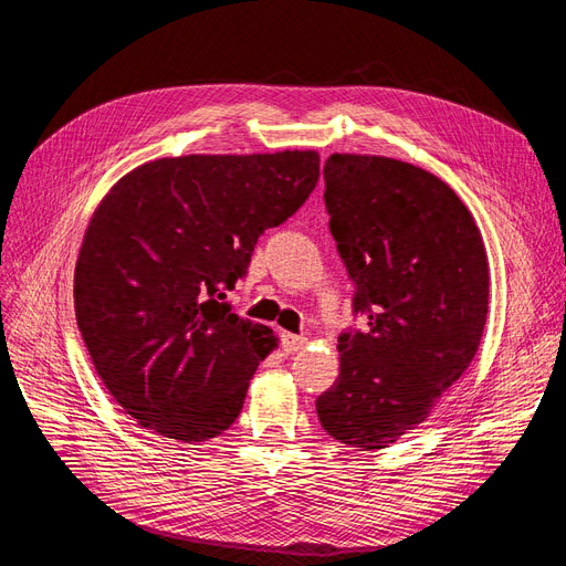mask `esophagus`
I'll return each instance as SVG.
<instances>
[{
	"instance_id": "1",
	"label": "esophagus",
	"mask_w": 566,
	"mask_h": 566,
	"mask_svg": "<svg viewBox=\"0 0 566 566\" xmlns=\"http://www.w3.org/2000/svg\"><path fill=\"white\" fill-rule=\"evenodd\" d=\"M304 345H306V337L293 335V333H281V347L285 354H295L304 349Z\"/></svg>"
}]
</instances>
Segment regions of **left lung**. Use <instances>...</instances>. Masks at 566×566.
I'll list each match as a JSON object with an SVG mask.
<instances>
[{
	"label": "left lung",
	"instance_id": "obj_1",
	"mask_svg": "<svg viewBox=\"0 0 566 566\" xmlns=\"http://www.w3.org/2000/svg\"><path fill=\"white\" fill-rule=\"evenodd\" d=\"M323 179L366 328L339 335V375L316 413L333 439L375 451L418 427L472 364L489 312L486 250L453 188L416 165L333 153Z\"/></svg>",
	"mask_w": 566,
	"mask_h": 566
}]
</instances>
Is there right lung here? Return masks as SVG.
<instances>
[{"label":"right lung","instance_id":"1","mask_svg":"<svg viewBox=\"0 0 566 566\" xmlns=\"http://www.w3.org/2000/svg\"><path fill=\"white\" fill-rule=\"evenodd\" d=\"M316 181V150L181 156L132 169L101 200L75 264L77 328L146 430L198 443L235 422L276 337L227 293Z\"/></svg>","mask_w":566,"mask_h":566}]
</instances>
